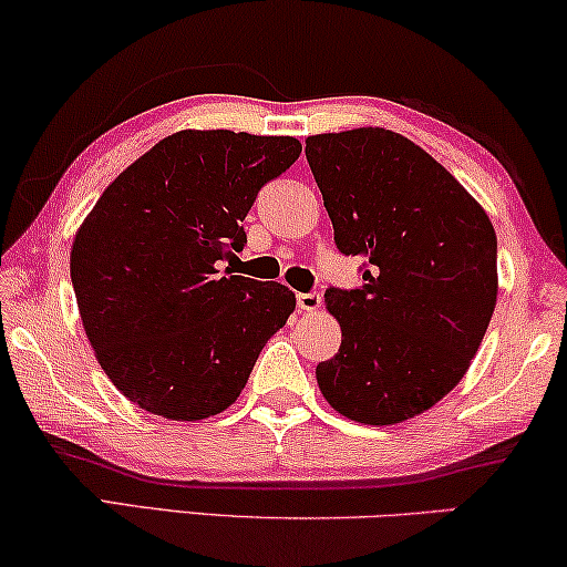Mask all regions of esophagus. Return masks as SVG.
<instances>
[{"instance_id": "34e87169", "label": "esophagus", "mask_w": 567, "mask_h": 567, "mask_svg": "<svg viewBox=\"0 0 567 567\" xmlns=\"http://www.w3.org/2000/svg\"><path fill=\"white\" fill-rule=\"evenodd\" d=\"M295 300H298V308L306 310V313H313V310L321 308V295H318L316 290L298 292V295H295Z\"/></svg>"}]
</instances>
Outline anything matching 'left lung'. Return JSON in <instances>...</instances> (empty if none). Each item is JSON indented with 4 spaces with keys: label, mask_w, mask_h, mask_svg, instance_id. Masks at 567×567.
Returning <instances> with one entry per match:
<instances>
[{
    "label": "left lung",
    "mask_w": 567,
    "mask_h": 567,
    "mask_svg": "<svg viewBox=\"0 0 567 567\" xmlns=\"http://www.w3.org/2000/svg\"><path fill=\"white\" fill-rule=\"evenodd\" d=\"M306 158L362 285L329 287L341 347L318 388L341 416L413 419L467 372L496 308L498 241L488 215L424 148L385 127L310 135Z\"/></svg>",
    "instance_id": "8db88e82"
}]
</instances>
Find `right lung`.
<instances>
[{
    "instance_id": "1",
    "label": "right lung",
    "mask_w": 567,
    "mask_h": 567,
    "mask_svg": "<svg viewBox=\"0 0 567 567\" xmlns=\"http://www.w3.org/2000/svg\"><path fill=\"white\" fill-rule=\"evenodd\" d=\"M298 156L290 135L182 131L102 193L74 238L71 285L94 354L127 401L200 421L241 395L295 295L223 265L246 246L241 223L259 189Z\"/></svg>"
}]
</instances>
